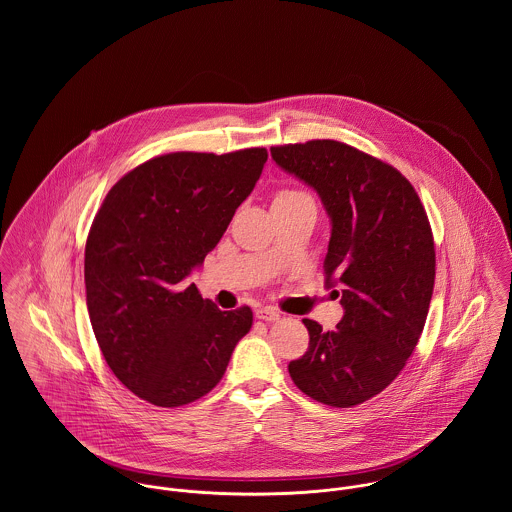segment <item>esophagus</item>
<instances>
[{"label": "esophagus", "mask_w": 512, "mask_h": 512, "mask_svg": "<svg viewBox=\"0 0 512 512\" xmlns=\"http://www.w3.org/2000/svg\"><path fill=\"white\" fill-rule=\"evenodd\" d=\"M256 317L262 319V321L274 323V321H278L282 315H280V311H276L274 307H260V309H256Z\"/></svg>", "instance_id": "1"}]
</instances>
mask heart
<instances>
[{"label": "heart", "mask_w": 512, "mask_h": 512, "mask_svg": "<svg viewBox=\"0 0 512 512\" xmlns=\"http://www.w3.org/2000/svg\"><path fill=\"white\" fill-rule=\"evenodd\" d=\"M305 193H301V191H293V189H286V191H280L276 197H274V203H284V201H292V199H297V197H303Z\"/></svg>", "instance_id": "heart-1"}]
</instances>
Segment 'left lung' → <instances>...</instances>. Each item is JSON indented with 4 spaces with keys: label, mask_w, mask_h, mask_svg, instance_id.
Listing matches in <instances>:
<instances>
[{
    "label": "left lung",
    "mask_w": 512,
    "mask_h": 512,
    "mask_svg": "<svg viewBox=\"0 0 512 512\" xmlns=\"http://www.w3.org/2000/svg\"><path fill=\"white\" fill-rule=\"evenodd\" d=\"M270 151L321 197L331 219L323 268L345 309L335 331L303 319L309 349L290 376L321 404H363L400 374L424 331L436 280L426 209L398 169L357 147L311 140Z\"/></svg>",
    "instance_id": "8db88e82"
}]
</instances>
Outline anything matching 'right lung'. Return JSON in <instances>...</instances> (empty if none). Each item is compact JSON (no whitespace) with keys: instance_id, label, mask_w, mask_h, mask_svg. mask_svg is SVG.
<instances>
[{"instance_id":"obj_1","label":"right lung","mask_w":512,"mask_h":512,"mask_svg":"<svg viewBox=\"0 0 512 512\" xmlns=\"http://www.w3.org/2000/svg\"><path fill=\"white\" fill-rule=\"evenodd\" d=\"M266 159V147L153 157L94 217L84 248L90 323L116 378L153 406L211 392L252 327L250 307L220 311L187 276L219 244Z\"/></svg>"}]
</instances>
